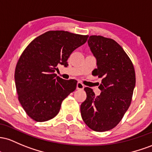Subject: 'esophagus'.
Masks as SVG:
<instances>
[{"instance_id": "obj_1", "label": "esophagus", "mask_w": 152, "mask_h": 152, "mask_svg": "<svg viewBox=\"0 0 152 152\" xmlns=\"http://www.w3.org/2000/svg\"><path fill=\"white\" fill-rule=\"evenodd\" d=\"M83 88H84V85L82 84V83H80V82H78V83H77V89L83 90Z\"/></svg>"}]
</instances>
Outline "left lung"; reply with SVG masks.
Here are the masks:
<instances>
[{"label":"left lung","mask_w":152,"mask_h":152,"mask_svg":"<svg viewBox=\"0 0 152 152\" xmlns=\"http://www.w3.org/2000/svg\"><path fill=\"white\" fill-rule=\"evenodd\" d=\"M88 43L98 67L92 74L102 78L98 87L101 93L95 96L91 88H85L87 98L80 113L90 129L103 132L116 126L130 106L135 71L130 58L113 39L90 36Z\"/></svg>","instance_id":"1"}]
</instances>
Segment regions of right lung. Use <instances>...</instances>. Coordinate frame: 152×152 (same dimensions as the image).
Here are the masks:
<instances>
[{
	"label": "right lung",
	"instance_id": "right-lung-1",
	"mask_svg": "<svg viewBox=\"0 0 152 152\" xmlns=\"http://www.w3.org/2000/svg\"><path fill=\"white\" fill-rule=\"evenodd\" d=\"M88 35L64 31H49L27 46L18 59L15 83L18 100L33 120L44 122L53 118L63 100L76 89L75 80L57 76V66L67 67L72 52L84 44Z\"/></svg>",
	"mask_w": 152,
	"mask_h": 152
}]
</instances>
